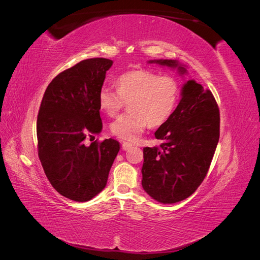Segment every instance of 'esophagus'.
I'll use <instances>...</instances> for the list:
<instances>
[{
  "instance_id": "obj_1",
  "label": "esophagus",
  "mask_w": 260,
  "mask_h": 260,
  "mask_svg": "<svg viewBox=\"0 0 260 260\" xmlns=\"http://www.w3.org/2000/svg\"><path fill=\"white\" fill-rule=\"evenodd\" d=\"M123 151H128V149H130L132 147V143H129V142H123L122 145H121Z\"/></svg>"
}]
</instances>
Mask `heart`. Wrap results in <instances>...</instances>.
Listing matches in <instances>:
<instances>
[{"instance_id": "obj_1", "label": "heart", "mask_w": 260, "mask_h": 260, "mask_svg": "<svg viewBox=\"0 0 260 260\" xmlns=\"http://www.w3.org/2000/svg\"><path fill=\"white\" fill-rule=\"evenodd\" d=\"M117 92L102 89L99 107L108 117H114L129 103V112L111 124L113 135L121 140L138 139L148 127H160L175 113L181 96V83L174 76L151 70H132L115 82Z\"/></svg>"}]
</instances>
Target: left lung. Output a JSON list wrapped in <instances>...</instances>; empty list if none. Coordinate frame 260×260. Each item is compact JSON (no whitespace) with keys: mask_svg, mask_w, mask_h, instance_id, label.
I'll return each mask as SVG.
<instances>
[{"mask_svg":"<svg viewBox=\"0 0 260 260\" xmlns=\"http://www.w3.org/2000/svg\"><path fill=\"white\" fill-rule=\"evenodd\" d=\"M186 69L177 60H151ZM220 136V114L209 90L194 80L184 83L175 113L155 132L159 146L144 147L142 186L155 201L174 204L191 196L205 179Z\"/></svg>","mask_w":260,"mask_h":260,"instance_id":"left-lung-1","label":"left lung"}]
</instances>
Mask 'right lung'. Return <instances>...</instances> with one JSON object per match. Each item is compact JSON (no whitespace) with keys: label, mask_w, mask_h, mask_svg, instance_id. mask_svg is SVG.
Wrapping results in <instances>:
<instances>
[{"label":"right lung","mask_w":260,"mask_h":260,"mask_svg":"<svg viewBox=\"0 0 260 260\" xmlns=\"http://www.w3.org/2000/svg\"><path fill=\"white\" fill-rule=\"evenodd\" d=\"M113 60L89 58L58 74L46 88L37 120L38 154L46 177L60 195L92 200L105 187L119 142L84 145L103 128L98 103Z\"/></svg>","instance_id":"add662e5"}]
</instances>
